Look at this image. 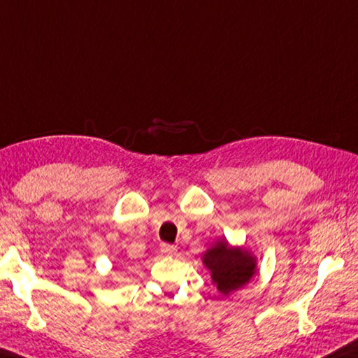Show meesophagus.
<instances>
[{
	"label": "esophagus",
	"mask_w": 358,
	"mask_h": 358,
	"mask_svg": "<svg viewBox=\"0 0 358 358\" xmlns=\"http://www.w3.org/2000/svg\"><path fill=\"white\" fill-rule=\"evenodd\" d=\"M161 252L164 253V255H167V257H172V255H175V252H177V247L162 243L161 244Z\"/></svg>",
	"instance_id": "obj_1"
}]
</instances>
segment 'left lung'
Segmentation results:
<instances>
[{
	"label": "left lung",
	"instance_id": "1",
	"mask_svg": "<svg viewBox=\"0 0 358 358\" xmlns=\"http://www.w3.org/2000/svg\"><path fill=\"white\" fill-rule=\"evenodd\" d=\"M201 259L211 272L213 283L224 296L245 287L257 272V258L244 247L230 245L227 239L210 247Z\"/></svg>",
	"mask_w": 358,
	"mask_h": 358
}]
</instances>
